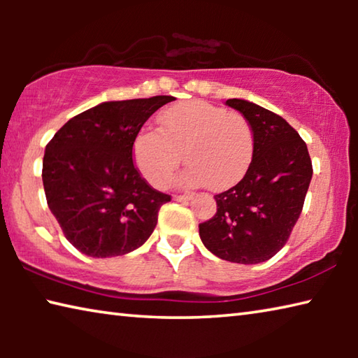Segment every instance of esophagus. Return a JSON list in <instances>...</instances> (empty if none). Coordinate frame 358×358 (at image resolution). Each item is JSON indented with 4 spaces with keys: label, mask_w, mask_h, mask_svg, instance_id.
I'll return each mask as SVG.
<instances>
[{
    "label": "esophagus",
    "mask_w": 358,
    "mask_h": 358,
    "mask_svg": "<svg viewBox=\"0 0 358 358\" xmlns=\"http://www.w3.org/2000/svg\"><path fill=\"white\" fill-rule=\"evenodd\" d=\"M189 199H192V194H175L173 196V201H177V202L189 201Z\"/></svg>",
    "instance_id": "obj_1"
}]
</instances>
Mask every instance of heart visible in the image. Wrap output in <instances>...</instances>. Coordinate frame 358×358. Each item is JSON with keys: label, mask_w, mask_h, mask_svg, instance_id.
Returning <instances> with one entry per match:
<instances>
[{"label": "heart", "mask_w": 358, "mask_h": 358, "mask_svg": "<svg viewBox=\"0 0 358 358\" xmlns=\"http://www.w3.org/2000/svg\"><path fill=\"white\" fill-rule=\"evenodd\" d=\"M254 155V132L243 115L205 101H186L161 115V129L143 128L132 143L138 171L153 186H164L181 159L187 167L180 186L222 191L243 178Z\"/></svg>", "instance_id": "heart-1"}]
</instances>
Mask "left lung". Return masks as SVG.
Wrapping results in <instances>:
<instances>
[{"mask_svg":"<svg viewBox=\"0 0 358 358\" xmlns=\"http://www.w3.org/2000/svg\"><path fill=\"white\" fill-rule=\"evenodd\" d=\"M229 107L250 121L254 155L245 177L216 194V215L199 224L210 252L235 264H260L286 245L313 177L306 143L280 115L245 99Z\"/></svg>","mask_w":358,"mask_h":358,"instance_id":"8db88e82","label":"left lung"}]
</instances>
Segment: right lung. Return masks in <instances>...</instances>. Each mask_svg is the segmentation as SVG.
I'll return each instance as SVG.
<instances>
[{
  "instance_id": "add662e5",
  "label": "right lung",
  "mask_w": 358,
  "mask_h": 358,
  "mask_svg": "<svg viewBox=\"0 0 358 358\" xmlns=\"http://www.w3.org/2000/svg\"><path fill=\"white\" fill-rule=\"evenodd\" d=\"M173 96L110 101L71 118L45 147L47 205L64 237L85 256L115 257L153 234L171 196L151 187L132 162L145 121Z\"/></svg>"
}]
</instances>
